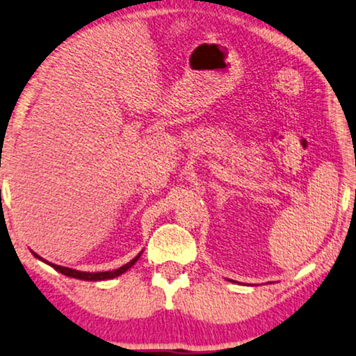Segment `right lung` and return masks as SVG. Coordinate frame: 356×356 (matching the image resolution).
Segmentation results:
<instances>
[{"instance_id":"add662e5","label":"right lung","mask_w":356,"mask_h":356,"mask_svg":"<svg viewBox=\"0 0 356 356\" xmlns=\"http://www.w3.org/2000/svg\"><path fill=\"white\" fill-rule=\"evenodd\" d=\"M35 258H39L38 254L34 253ZM139 258V254L134 258L133 261H129V263H126L124 266H121L118 269H115V271H105V273H82V271H77V269H70V268H64V266H57V264H52L49 263L51 266L56 269V271L65 274V276H70V277H77V279H85V281H105V279H111V277H116L120 276V274H123L124 271H128L129 268L133 266L134 263H136Z\"/></svg>"}]
</instances>
